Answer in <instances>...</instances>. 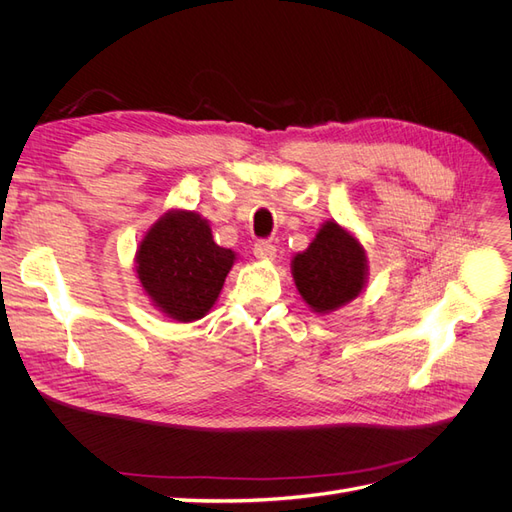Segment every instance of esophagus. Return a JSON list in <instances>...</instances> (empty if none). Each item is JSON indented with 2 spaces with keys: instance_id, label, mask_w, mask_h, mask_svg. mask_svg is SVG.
I'll list each match as a JSON object with an SVG mask.
<instances>
[{
  "instance_id": "34e87169",
  "label": "esophagus",
  "mask_w": 512,
  "mask_h": 512,
  "mask_svg": "<svg viewBox=\"0 0 512 512\" xmlns=\"http://www.w3.org/2000/svg\"><path fill=\"white\" fill-rule=\"evenodd\" d=\"M275 245L269 239H258L254 243V256L260 260H273L275 258Z\"/></svg>"
}]
</instances>
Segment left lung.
<instances>
[{
    "label": "left lung",
    "instance_id": "obj_1",
    "mask_svg": "<svg viewBox=\"0 0 512 512\" xmlns=\"http://www.w3.org/2000/svg\"><path fill=\"white\" fill-rule=\"evenodd\" d=\"M365 262L363 245L339 224L327 222L312 245L294 256V284L314 312L327 314L359 297L365 286Z\"/></svg>",
    "mask_w": 512,
    "mask_h": 512
}]
</instances>
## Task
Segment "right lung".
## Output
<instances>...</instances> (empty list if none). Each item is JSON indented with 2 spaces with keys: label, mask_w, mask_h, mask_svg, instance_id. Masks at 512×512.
Instances as JSON below:
<instances>
[{
  "label": "right lung",
  "mask_w": 512,
  "mask_h": 512,
  "mask_svg": "<svg viewBox=\"0 0 512 512\" xmlns=\"http://www.w3.org/2000/svg\"><path fill=\"white\" fill-rule=\"evenodd\" d=\"M235 262L209 224L190 211H170L151 226L136 254V273L164 314L179 322L203 318Z\"/></svg>",
  "instance_id": "1"
}]
</instances>
